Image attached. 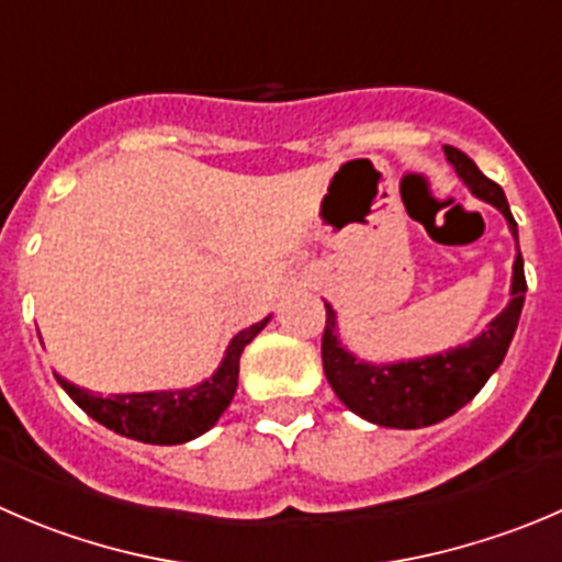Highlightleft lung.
<instances>
[{"mask_svg": "<svg viewBox=\"0 0 562 562\" xmlns=\"http://www.w3.org/2000/svg\"><path fill=\"white\" fill-rule=\"evenodd\" d=\"M445 156L456 167L461 181L470 187L475 198L492 203L508 220L510 233L519 244V231L510 214L505 192L494 181H488L475 161L461 154L453 145H445ZM525 260L516 252L514 280H510V302L497 318L467 346H456L434 357L408 359V362L370 364L353 357L337 340V315L331 304H326V329L321 340L324 373L329 379L335 395L368 423L384 428H423L442 423L445 417L459 412L472 401L488 375L503 364L508 353L514 331L519 326L521 307H525Z\"/></svg>", "mask_w": 562, "mask_h": 562, "instance_id": "1", "label": "left lung"}]
</instances>
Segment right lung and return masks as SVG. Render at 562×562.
<instances>
[{
	"label": "right lung",
	"instance_id": "add662e5",
	"mask_svg": "<svg viewBox=\"0 0 562 562\" xmlns=\"http://www.w3.org/2000/svg\"><path fill=\"white\" fill-rule=\"evenodd\" d=\"M266 324H269V318L238 331L227 346L225 359L216 368V373L200 384L187 386V390L120 392V395L103 397L70 384L63 375H57L59 386L74 397L76 406L85 408L109 431L148 445H183L214 428L222 412L231 406L238 386V359Z\"/></svg>",
	"mask_w": 562,
	"mask_h": 562
}]
</instances>
